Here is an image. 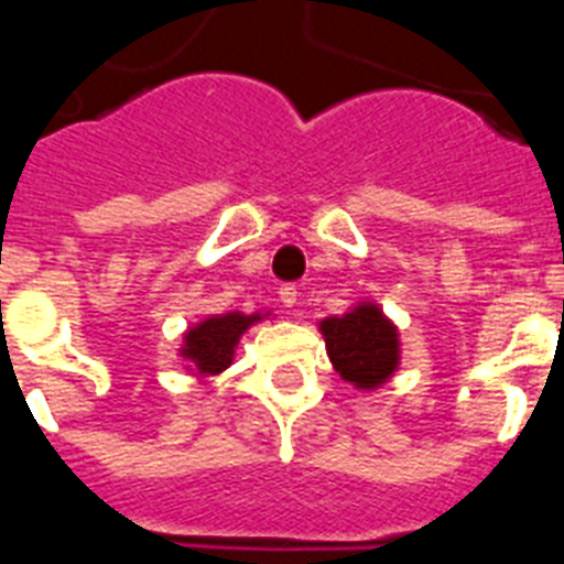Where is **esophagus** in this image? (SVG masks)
<instances>
[{"label":"esophagus","mask_w":564,"mask_h":564,"mask_svg":"<svg viewBox=\"0 0 564 564\" xmlns=\"http://www.w3.org/2000/svg\"><path fill=\"white\" fill-rule=\"evenodd\" d=\"M278 297H281L283 306H295V303H297V286H295V283H283L281 292H278Z\"/></svg>","instance_id":"1"}]
</instances>
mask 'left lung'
Returning a JSON list of instances; mask_svg holds the SVG:
<instances>
[{
  "label": "left lung",
  "instance_id": "left-lung-1",
  "mask_svg": "<svg viewBox=\"0 0 564 564\" xmlns=\"http://www.w3.org/2000/svg\"><path fill=\"white\" fill-rule=\"evenodd\" d=\"M332 364L343 380L375 389L398 369V329L380 315L377 306H360L343 317L321 323Z\"/></svg>",
  "mask_w": 564,
  "mask_h": 564
}]
</instances>
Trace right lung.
<instances>
[{"instance_id": "obj_1", "label": "right lung", "mask_w": 564, "mask_h": 564, "mask_svg": "<svg viewBox=\"0 0 564 564\" xmlns=\"http://www.w3.org/2000/svg\"><path fill=\"white\" fill-rule=\"evenodd\" d=\"M258 321V315H241V312H229L221 317H209L193 332H187V346L184 357H189L200 375H218L232 364L235 346L247 332L249 323Z\"/></svg>"}]
</instances>
